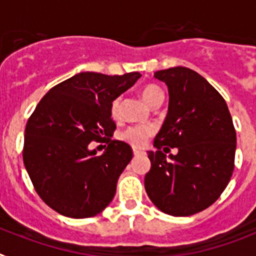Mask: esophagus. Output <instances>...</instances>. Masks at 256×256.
Wrapping results in <instances>:
<instances>
[{"mask_svg": "<svg viewBox=\"0 0 256 256\" xmlns=\"http://www.w3.org/2000/svg\"><path fill=\"white\" fill-rule=\"evenodd\" d=\"M132 153H134V156L144 154V152H142V150H132Z\"/></svg>", "mask_w": 256, "mask_h": 256, "instance_id": "esophagus-1", "label": "esophagus"}]
</instances>
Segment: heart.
I'll list each match as a JSON object with an SVG mask.
<instances>
[{
    "instance_id": "b5f03b06",
    "label": "heart",
    "mask_w": 256,
    "mask_h": 256,
    "mask_svg": "<svg viewBox=\"0 0 256 256\" xmlns=\"http://www.w3.org/2000/svg\"><path fill=\"white\" fill-rule=\"evenodd\" d=\"M140 95L143 98V100L150 106H152L157 102L164 100V98H165L162 88L160 86L154 85V84H148V85L143 86L140 90ZM110 114L113 120L120 118V114H121V99L120 98L113 99L112 103H110ZM152 134L153 128L150 126L134 125L122 131L120 134V138H121V140L126 142V143L135 146V148H142V146H146V140L150 139Z\"/></svg>"
}]
</instances>
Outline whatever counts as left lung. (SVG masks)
<instances>
[{
	"mask_svg": "<svg viewBox=\"0 0 256 256\" xmlns=\"http://www.w3.org/2000/svg\"><path fill=\"white\" fill-rule=\"evenodd\" d=\"M168 88V112L148 152L144 186L165 214L190 216L216 201L234 168L236 130L226 100L201 74L186 66L158 70ZM178 148L166 158L162 152Z\"/></svg>",
	"mask_w": 256,
	"mask_h": 256,
	"instance_id": "obj_1",
	"label": "left lung"
}]
</instances>
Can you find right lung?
Listing matches in <instances>:
<instances>
[{"mask_svg":"<svg viewBox=\"0 0 256 256\" xmlns=\"http://www.w3.org/2000/svg\"><path fill=\"white\" fill-rule=\"evenodd\" d=\"M139 77L82 72L50 88L37 104L26 126L23 161L36 192L52 210L84 219L110 204L132 150L110 139L116 124L110 106ZM106 136L103 155L88 150Z\"/></svg>","mask_w":256,"mask_h":256,"instance_id":"obj_1","label":"right lung"}]
</instances>
